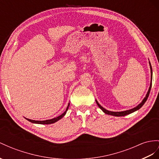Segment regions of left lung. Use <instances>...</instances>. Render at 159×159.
I'll return each mask as SVG.
<instances>
[{"label":"left lung","mask_w":159,"mask_h":159,"mask_svg":"<svg viewBox=\"0 0 159 159\" xmlns=\"http://www.w3.org/2000/svg\"><path fill=\"white\" fill-rule=\"evenodd\" d=\"M150 70H151V83H150V87H149V89H148V91L147 93V94H146V97H144V99H143V101H142L141 103H140L139 105H138V106H136V107H134L132 109H129V110H127V111H120V112H113V111H109L108 110H107V109H104L103 107H101V105L99 104V103L97 102V101H96V103L97 104V105L99 107V108L102 110L105 113H106V114H109V115H111V116H117V117H120V116H126V115H128L129 114V113H133L134 111H136V110H138V109H139L140 108H141L142 107V105H143L144 104V103L146 101V100H147L148 97L149 96V94H150V89H151V86H152V67H151V65H150Z\"/></svg>","instance_id":"8db88e82"}]
</instances>
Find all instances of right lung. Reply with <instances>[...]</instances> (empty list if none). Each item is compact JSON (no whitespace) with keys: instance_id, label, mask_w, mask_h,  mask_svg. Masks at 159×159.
<instances>
[{"instance_id":"1","label":"right lung","mask_w":159,"mask_h":159,"mask_svg":"<svg viewBox=\"0 0 159 159\" xmlns=\"http://www.w3.org/2000/svg\"><path fill=\"white\" fill-rule=\"evenodd\" d=\"M68 106H69V104L68 105V107L66 108V110L65 111L62 115H60V116L57 117H55V118H53V119H51V120H44V121H35V120H30V119H27L26 118V120H27L28 121H30L31 122H32V123H34V124H53V123H55V122H56L57 121H58L59 120H60L61 118H62V117H64V116L66 114V113L68 110Z\"/></svg>"}]
</instances>
